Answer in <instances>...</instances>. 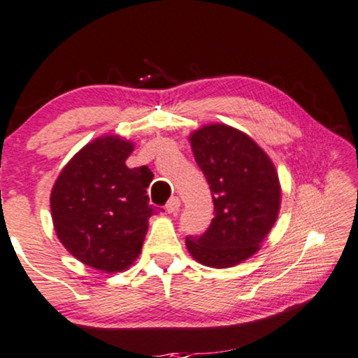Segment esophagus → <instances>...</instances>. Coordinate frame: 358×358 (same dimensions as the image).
Segmentation results:
<instances>
[{
  "mask_svg": "<svg viewBox=\"0 0 358 358\" xmlns=\"http://www.w3.org/2000/svg\"><path fill=\"white\" fill-rule=\"evenodd\" d=\"M180 206H181L180 198L173 196V198L169 199V203H167V206H165V209H167L169 214H175V213H178V210H180Z\"/></svg>",
  "mask_w": 358,
  "mask_h": 358,
  "instance_id": "1",
  "label": "esophagus"
}]
</instances>
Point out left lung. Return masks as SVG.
<instances>
[{
    "label": "left lung",
    "mask_w": 358,
    "mask_h": 358,
    "mask_svg": "<svg viewBox=\"0 0 358 358\" xmlns=\"http://www.w3.org/2000/svg\"><path fill=\"white\" fill-rule=\"evenodd\" d=\"M196 164L208 180L215 217L186 248L201 264L230 268L259 250L280 208L273 160L250 136L227 124H208L189 136Z\"/></svg>",
    "instance_id": "left-lung-1"
}]
</instances>
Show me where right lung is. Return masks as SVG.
<instances>
[{"mask_svg": "<svg viewBox=\"0 0 358 358\" xmlns=\"http://www.w3.org/2000/svg\"><path fill=\"white\" fill-rule=\"evenodd\" d=\"M134 144L102 136L85 144L59 173L50 196L55 230L80 263L120 273L134 263L154 214L145 167L128 169Z\"/></svg>", "mask_w": 358, "mask_h": 358, "instance_id": "1", "label": "right lung"}]
</instances>
